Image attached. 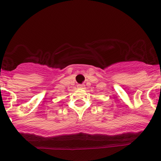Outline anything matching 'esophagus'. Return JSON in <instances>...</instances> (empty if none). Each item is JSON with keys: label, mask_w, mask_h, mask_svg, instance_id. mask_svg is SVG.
<instances>
[{"label": "esophagus", "mask_w": 161, "mask_h": 161, "mask_svg": "<svg viewBox=\"0 0 161 161\" xmlns=\"http://www.w3.org/2000/svg\"><path fill=\"white\" fill-rule=\"evenodd\" d=\"M77 87L79 89H84L85 85H84V84H79V85H77Z\"/></svg>", "instance_id": "1"}]
</instances>
